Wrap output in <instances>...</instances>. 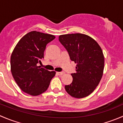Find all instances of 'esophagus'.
<instances>
[{"instance_id":"esophagus-1","label":"esophagus","mask_w":123,"mask_h":123,"mask_svg":"<svg viewBox=\"0 0 123 123\" xmlns=\"http://www.w3.org/2000/svg\"><path fill=\"white\" fill-rule=\"evenodd\" d=\"M56 74L59 75H62L64 74V72H57Z\"/></svg>"}]
</instances>
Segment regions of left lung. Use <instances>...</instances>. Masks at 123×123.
Wrapping results in <instances>:
<instances>
[{
	"mask_svg": "<svg viewBox=\"0 0 123 123\" xmlns=\"http://www.w3.org/2000/svg\"><path fill=\"white\" fill-rule=\"evenodd\" d=\"M59 40L77 64L76 73L71 74L73 81L65 86L72 97L83 98L91 94L99 83L104 69V56L96 40L81 33L63 34Z\"/></svg>",
	"mask_w": 123,
	"mask_h": 123,
	"instance_id": "8db88e82",
	"label": "left lung"
}]
</instances>
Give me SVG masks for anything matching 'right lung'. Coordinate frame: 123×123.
Wrapping results in <instances>:
<instances>
[{
  "label": "right lung",
  "mask_w": 123,
  "mask_h": 123,
  "mask_svg": "<svg viewBox=\"0 0 123 123\" xmlns=\"http://www.w3.org/2000/svg\"><path fill=\"white\" fill-rule=\"evenodd\" d=\"M55 38L54 35L33 31L19 40L11 56V71L21 89L37 96L48 89L56 72L37 66L44 58L46 44Z\"/></svg>",
  "instance_id": "obj_1"
}]
</instances>
